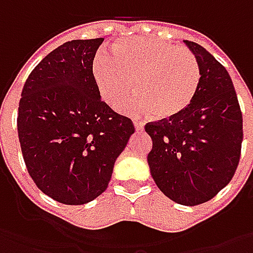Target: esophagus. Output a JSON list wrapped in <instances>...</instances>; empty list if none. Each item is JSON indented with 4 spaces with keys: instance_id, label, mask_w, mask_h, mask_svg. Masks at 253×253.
I'll return each mask as SVG.
<instances>
[{
    "instance_id": "obj_1",
    "label": "esophagus",
    "mask_w": 253,
    "mask_h": 253,
    "mask_svg": "<svg viewBox=\"0 0 253 253\" xmlns=\"http://www.w3.org/2000/svg\"><path fill=\"white\" fill-rule=\"evenodd\" d=\"M133 126H135V129L139 132L143 131V128H145V124L141 121H133Z\"/></svg>"
}]
</instances>
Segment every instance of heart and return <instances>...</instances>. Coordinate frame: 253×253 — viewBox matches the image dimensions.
<instances>
[{"label":"heart","mask_w":253,"mask_h":253,"mask_svg":"<svg viewBox=\"0 0 253 253\" xmlns=\"http://www.w3.org/2000/svg\"><path fill=\"white\" fill-rule=\"evenodd\" d=\"M92 80L102 101L118 105L135 90L139 97L124 110L152 112L156 120L180 117L193 102L200 84L197 57L187 47L135 36L112 44V56L98 53L92 60Z\"/></svg>","instance_id":"obj_1"}]
</instances>
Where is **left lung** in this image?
I'll list each match as a JSON object with an SVG mask.
<instances>
[{
    "mask_svg": "<svg viewBox=\"0 0 253 253\" xmlns=\"http://www.w3.org/2000/svg\"><path fill=\"white\" fill-rule=\"evenodd\" d=\"M197 57L200 84L177 118L149 122L148 165L156 186L177 204L197 206L228 184L241 156L242 114L227 69L199 43L184 41Z\"/></svg>",
    "mask_w": 253,
    "mask_h": 253,
    "instance_id": "left-lung-1",
    "label": "left lung"
}]
</instances>
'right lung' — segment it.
<instances>
[{"label": "right lung", "instance_id": "add662e5", "mask_svg": "<svg viewBox=\"0 0 253 253\" xmlns=\"http://www.w3.org/2000/svg\"><path fill=\"white\" fill-rule=\"evenodd\" d=\"M102 41L60 44L32 70L21 94L16 122L26 169L38 189L62 204L82 206L102 194L135 132L95 88L92 60Z\"/></svg>", "mask_w": 253, "mask_h": 253}]
</instances>
